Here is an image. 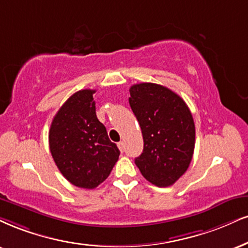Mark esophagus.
I'll use <instances>...</instances> for the list:
<instances>
[{
  "label": "esophagus",
  "mask_w": 248,
  "mask_h": 248,
  "mask_svg": "<svg viewBox=\"0 0 248 248\" xmlns=\"http://www.w3.org/2000/svg\"><path fill=\"white\" fill-rule=\"evenodd\" d=\"M117 146H118L119 151H121V152H124V149H125V145H124V142H123V141H119V142L117 143Z\"/></svg>",
  "instance_id": "obj_1"
}]
</instances>
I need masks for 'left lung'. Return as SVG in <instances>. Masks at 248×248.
Listing matches in <instances>:
<instances>
[{
    "instance_id": "obj_1",
    "label": "left lung",
    "mask_w": 248,
    "mask_h": 248,
    "mask_svg": "<svg viewBox=\"0 0 248 248\" xmlns=\"http://www.w3.org/2000/svg\"><path fill=\"white\" fill-rule=\"evenodd\" d=\"M130 95L143 138L136 166L158 187L175 184L187 170L194 152L195 126L188 107L175 92L153 82L133 85Z\"/></svg>"
}]
</instances>
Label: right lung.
I'll use <instances>...</instances> for the list:
<instances>
[{
  "instance_id": "right-lung-1",
  "label": "right lung",
  "mask_w": 248,
  "mask_h": 248,
  "mask_svg": "<svg viewBox=\"0 0 248 248\" xmlns=\"http://www.w3.org/2000/svg\"><path fill=\"white\" fill-rule=\"evenodd\" d=\"M94 93L76 92L55 115L49 130L51 156L61 173L71 184L87 189L108 178L121 154L96 117Z\"/></svg>"
}]
</instances>
